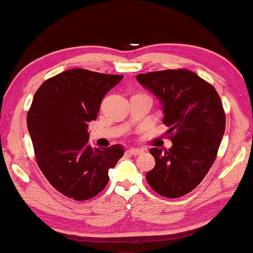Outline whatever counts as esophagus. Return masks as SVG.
<instances>
[{
	"label": "esophagus",
	"mask_w": 253,
	"mask_h": 253,
	"mask_svg": "<svg viewBox=\"0 0 253 253\" xmlns=\"http://www.w3.org/2000/svg\"><path fill=\"white\" fill-rule=\"evenodd\" d=\"M127 152H128L129 155L139 156V155H141V153H143L144 151H143V150H139V149H129L128 151H127Z\"/></svg>",
	"instance_id": "esophagus-1"
}]
</instances>
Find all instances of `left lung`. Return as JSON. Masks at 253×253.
I'll list each match as a JSON object with an SVG mask.
<instances>
[{"mask_svg":"<svg viewBox=\"0 0 253 253\" xmlns=\"http://www.w3.org/2000/svg\"><path fill=\"white\" fill-rule=\"evenodd\" d=\"M138 82L159 98L169 150L152 147L156 165L146 173L159 195L177 199L195 189L215 161L226 126L219 94L211 84L187 69L140 74Z\"/></svg>","mask_w":253,"mask_h":253,"instance_id":"left-lung-1","label":"left lung"}]
</instances>
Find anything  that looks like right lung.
<instances>
[{
	"mask_svg": "<svg viewBox=\"0 0 253 253\" xmlns=\"http://www.w3.org/2000/svg\"><path fill=\"white\" fill-rule=\"evenodd\" d=\"M123 77L71 69L46 80L34 94L27 127L37 164L52 187L76 201L102 191L108 170L124 156L120 145L92 149L88 144V124Z\"/></svg>",
	"mask_w": 253,
	"mask_h": 253,
	"instance_id": "right-lung-1",
	"label": "right lung"
}]
</instances>
